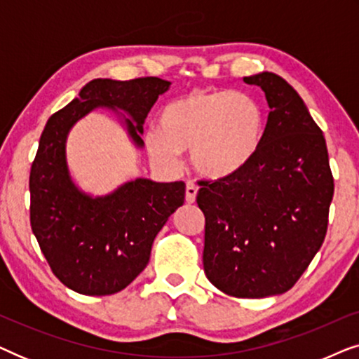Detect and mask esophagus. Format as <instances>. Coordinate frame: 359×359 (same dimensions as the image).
<instances>
[{
	"instance_id": "34e87169",
	"label": "esophagus",
	"mask_w": 359,
	"mask_h": 359,
	"mask_svg": "<svg viewBox=\"0 0 359 359\" xmlns=\"http://www.w3.org/2000/svg\"><path fill=\"white\" fill-rule=\"evenodd\" d=\"M196 196H198V186L194 183L186 184V203L188 204L196 203Z\"/></svg>"
}]
</instances>
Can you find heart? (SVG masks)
I'll list each match as a JSON object with an SVG mask.
<instances>
[{
	"label": "heart",
	"instance_id": "obj_1",
	"mask_svg": "<svg viewBox=\"0 0 359 359\" xmlns=\"http://www.w3.org/2000/svg\"><path fill=\"white\" fill-rule=\"evenodd\" d=\"M263 134V109L253 96L198 88L165 107L160 130H147L145 147L151 158L165 166H176L181 151L191 150L199 175L224 180L255 158Z\"/></svg>",
	"mask_w": 359,
	"mask_h": 359
}]
</instances>
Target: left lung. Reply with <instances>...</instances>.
I'll return each instance as SVG.
<instances>
[{
	"instance_id": "obj_1",
	"label": "left lung",
	"mask_w": 359,
	"mask_h": 359,
	"mask_svg": "<svg viewBox=\"0 0 359 359\" xmlns=\"http://www.w3.org/2000/svg\"><path fill=\"white\" fill-rule=\"evenodd\" d=\"M269 114L255 158L230 178L199 181L204 273L233 297L291 289L320 250L333 198L325 137L302 97L276 73L245 76Z\"/></svg>"
}]
</instances>
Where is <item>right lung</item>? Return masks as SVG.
I'll use <instances>...</instances> for the list:
<instances>
[{
  "mask_svg": "<svg viewBox=\"0 0 359 359\" xmlns=\"http://www.w3.org/2000/svg\"><path fill=\"white\" fill-rule=\"evenodd\" d=\"M170 85L156 76L96 78L47 121L29 176L31 227L53 274L72 291L109 296L129 286L149 264L156 233L183 205L186 186L137 178L106 196L83 193L68 170V132L93 109L107 107L142 149L144 122Z\"/></svg>",
  "mask_w": 359,
  "mask_h": 359,
  "instance_id": "obj_1",
  "label": "right lung"
}]
</instances>
